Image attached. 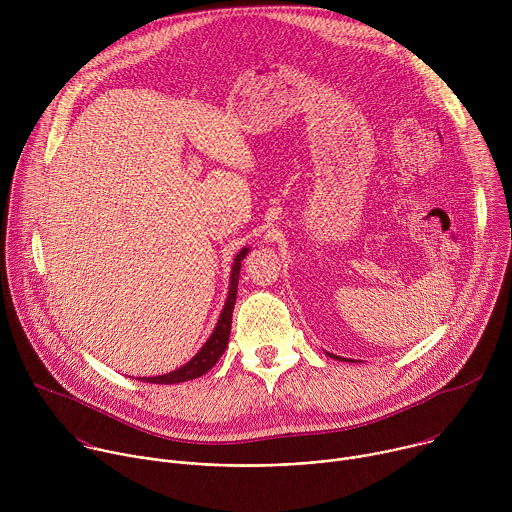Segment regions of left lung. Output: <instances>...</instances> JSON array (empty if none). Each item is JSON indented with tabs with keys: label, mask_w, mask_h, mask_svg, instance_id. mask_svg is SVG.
Instances as JSON below:
<instances>
[{
	"label": "left lung",
	"mask_w": 512,
	"mask_h": 512,
	"mask_svg": "<svg viewBox=\"0 0 512 512\" xmlns=\"http://www.w3.org/2000/svg\"><path fill=\"white\" fill-rule=\"evenodd\" d=\"M330 358H338V360H346V358H342V356H336V354H330V352H326Z\"/></svg>",
	"instance_id": "left-lung-1"
}]
</instances>
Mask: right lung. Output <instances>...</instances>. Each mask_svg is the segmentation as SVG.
<instances>
[{
  "label": "right lung",
  "instance_id": "1",
  "mask_svg": "<svg viewBox=\"0 0 512 512\" xmlns=\"http://www.w3.org/2000/svg\"><path fill=\"white\" fill-rule=\"evenodd\" d=\"M247 253H249V247H243L237 253L235 261H233L231 281H229V296H227L225 308H223L221 316H218V322H216L212 334L208 336V340L202 344V348L184 364V367H180L172 373L160 375V377H141L139 381L154 383V385H174V383H184V381L198 379L214 367L218 358H221L223 352L227 350V344H229L231 324H233V310H235V302H237V285H239L241 261L247 257Z\"/></svg>",
  "mask_w": 512,
  "mask_h": 512
}]
</instances>
